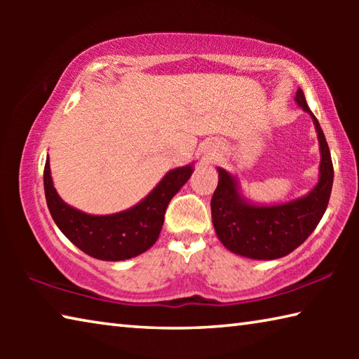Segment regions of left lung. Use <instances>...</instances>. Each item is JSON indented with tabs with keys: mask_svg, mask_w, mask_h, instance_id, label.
<instances>
[{
	"mask_svg": "<svg viewBox=\"0 0 359 359\" xmlns=\"http://www.w3.org/2000/svg\"><path fill=\"white\" fill-rule=\"evenodd\" d=\"M294 100L311 114L318 133L320 180L311 193L285 204L255 205L239 193L238 180L218 168V185L210 201L212 222L222 244L241 257L276 259L291 253L317 228L330 203L334 180L330 147L301 88Z\"/></svg>",
	"mask_w": 359,
	"mask_h": 359,
	"instance_id": "1",
	"label": "left lung"
}]
</instances>
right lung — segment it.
<instances>
[{"mask_svg": "<svg viewBox=\"0 0 359 359\" xmlns=\"http://www.w3.org/2000/svg\"><path fill=\"white\" fill-rule=\"evenodd\" d=\"M193 166L169 171L147 198L128 210L112 215H88L66 204L53 188L48 158L44 168L47 208L57 226L72 244L102 261H123L155 244L165 222L169 201L190 179Z\"/></svg>", "mask_w": 359, "mask_h": 359, "instance_id": "1", "label": "right lung"}]
</instances>
